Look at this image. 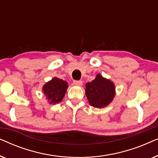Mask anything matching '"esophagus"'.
Masks as SVG:
<instances>
[{
  "instance_id": "obj_1",
  "label": "esophagus",
  "mask_w": 158,
  "mask_h": 158,
  "mask_svg": "<svg viewBox=\"0 0 158 158\" xmlns=\"http://www.w3.org/2000/svg\"><path fill=\"white\" fill-rule=\"evenodd\" d=\"M73 84L75 85H77V86H81L83 85V82L81 81H73Z\"/></svg>"
}]
</instances>
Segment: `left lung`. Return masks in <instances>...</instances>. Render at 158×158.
I'll return each instance as SVG.
<instances>
[{"label":"left lung","instance_id":"left-lung-1","mask_svg":"<svg viewBox=\"0 0 158 158\" xmlns=\"http://www.w3.org/2000/svg\"><path fill=\"white\" fill-rule=\"evenodd\" d=\"M85 96L90 106L95 108H103L113 101L115 96V86L112 81L104 78L101 74L85 84Z\"/></svg>","mask_w":158,"mask_h":158}]
</instances>
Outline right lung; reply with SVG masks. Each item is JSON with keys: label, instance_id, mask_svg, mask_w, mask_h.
<instances>
[{"label": "right lung", "instance_id": "right-lung-1", "mask_svg": "<svg viewBox=\"0 0 158 158\" xmlns=\"http://www.w3.org/2000/svg\"><path fill=\"white\" fill-rule=\"evenodd\" d=\"M68 88L66 81L55 77L44 84L42 90L49 104H55L62 100Z\"/></svg>", "mask_w": 158, "mask_h": 158}]
</instances>
